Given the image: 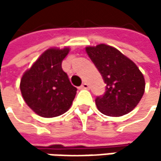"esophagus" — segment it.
I'll use <instances>...</instances> for the list:
<instances>
[{"label":"esophagus","mask_w":161,"mask_h":161,"mask_svg":"<svg viewBox=\"0 0 161 161\" xmlns=\"http://www.w3.org/2000/svg\"><path fill=\"white\" fill-rule=\"evenodd\" d=\"M88 87H89V85L87 83H83L82 86H81V88L82 89H87Z\"/></svg>","instance_id":"34e87169"}]
</instances>
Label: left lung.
I'll use <instances>...</instances> for the list:
<instances>
[{"label": "left lung", "mask_w": 161, "mask_h": 161, "mask_svg": "<svg viewBox=\"0 0 161 161\" xmlns=\"http://www.w3.org/2000/svg\"><path fill=\"white\" fill-rule=\"evenodd\" d=\"M86 51L106 84L105 92L95 100L99 111L121 116L132 111L145 93V78L136 64L107 45L87 47Z\"/></svg>", "instance_id": "obj_1"}]
</instances>
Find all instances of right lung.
I'll return each mask as SVG.
<instances>
[{
	"mask_svg": "<svg viewBox=\"0 0 161 161\" xmlns=\"http://www.w3.org/2000/svg\"><path fill=\"white\" fill-rule=\"evenodd\" d=\"M69 51V47L47 49L21 78L22 97L40 116H58L67 112L73 103L77 88L71 84L61 67Z\"/></svg>",
	"mask_w": 161,
	"mask_h": 161,
	"instance_id": "add662e5",
	"label": "right lung"
}]
</instances>
